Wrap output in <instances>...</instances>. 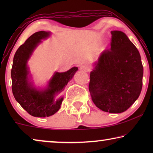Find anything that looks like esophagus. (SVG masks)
I'll use <instances>...</instances> for the list:
<instances>
[{"label":"esophagus","mask_w":153,"mask_h":153,"mask_svg":"<svg viewBox=\"0 0 153 153\" xmlns=\"http://www.w3.org/2000/svg\"><path fill=\"white\" fill-rule=\"evenodd\" d=\"M79 70L82 71H85V72H88L89 71V68L88 67H87L86 65H82L79 67Z\"/></svg>","instance_id":"esophagus-1"}]
</instances>
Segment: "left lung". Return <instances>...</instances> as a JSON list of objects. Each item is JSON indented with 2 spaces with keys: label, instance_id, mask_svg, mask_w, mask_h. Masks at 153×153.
<instances>
[{
  "label": "left lung",
  "instance_id": "obj_1",
  "mask_svg": "<svg viewBox=\"0 0 153 153\" xmlns=\"http://www.w3.org/2000/svg\"><path fill=\"white\" fill-rule=\"evenodd\" d=\"M110 50L101 53L90 72L93 102L105 112L126 111L138 99L142 87L140 55L126 33L111 31Z\"/></svg>",
  "mask_w": 153,
  "mask_h": 153
}]
</instances>
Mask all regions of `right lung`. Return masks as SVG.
<instances>
[{
	"mask_svg": "<svg viewBox=\"0 0 153 153\" xmlns=\"http://www.w3.org/2000/svg\"><path fill=\"white\" fill-rule=\"evenodd\" d=\"M50 34L51 32L45 31L34 33L19 46L13 58L11 69L13 94L22 108L33 117H49L57 112L63 97L55 99L56 97L63 91L78 69L74 67L66 72H55L45 89L38 90L33 86L30 79L27 61L42 42L41 40L46 39Z\"/></svg>",
	"mask_w": 153,
	"mask_h": 153,
	"instance_id": "add662e5",
	"label": "right lung"
}]
</instances>
